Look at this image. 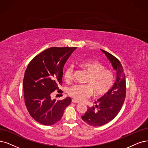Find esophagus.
Returning a JSON list of instances; mask_svg holds the SVG:
<instances>
[{"label":"esophagus","instance_id":"34e87169","mask_svg":"<svg viewBox=\"0 0 148 148\" xmlns=\"http://www.w3.org/2000/svg\"><path fill=\"white\" fill-rule=\"evenodd\" d=\"M72 102H73V103H79L80 102H79V101H77V100H75V99H72Z\"/></svg>","mask_w":148,"mask_h":148}]
</instances>
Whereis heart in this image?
<instances>
[{
    "mask_svg": "<svg viewBox=\"0 0 148 148\" xmlns=\"http://www.w3.org/2000/svg\"><path fill=\"white\" fill-rule=\"evenodd\" d=\"M81 68L88 74L86 80L88 85H74L68 90V94L76 100H82L90 96L92 91L96 96H102L110 90L113 83V74L110 70L106 69L102 63L96 61H84L79 63ZM74 69L72 66L66 68L63 77L69 82L73 78Z\"/></svg>",
    "mask_w": 148,
    "mask_h": 148,
    "instance_id": "1",
    "label": "heart"
}]
</instances>
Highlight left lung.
I'll return each instance as SVG.
<instances>
[{"label": "left lung", "instance_id": "obj_1", "mask_svg": "<svg viewBox=\"0 0 148 148\" xmlns=\"http://www.w3.org/2000/svg\"><path fill=\"white\" fill-rule=\"evenodd\" d=\"M101 51L106 55L113 69L116 71V79L107 93L95 102V106H88L86 113L82 116L84 121L95 127L104 125L116 117L123 106L126 93L125 74L121 63L110 53L102 49Z\"/></svg>", "mask_w": 148, "mask_h": 148}]
</instances>
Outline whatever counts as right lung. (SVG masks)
I'll use <instances>...</instances> for the list:
<instances>
[{
  "label": "right lung",
  "mask_w": 148,
  "mask_h": 148,
  "mask_svg": "<svg viewBox=\"0 0 148 148\" xmlns=\"http://www.w3.org/2000/svg\"><path fill=\"white\" fill-rule=\"evenodd\" d=\"M75 49L49 48L33 58L27 68L23 80L25 106L30 116L41 124L57 123L71 103L69 97L57 101L51 95L59 89L64 65Z\"/></svg>",
  "instance_id": "1"
}]
</instances>
